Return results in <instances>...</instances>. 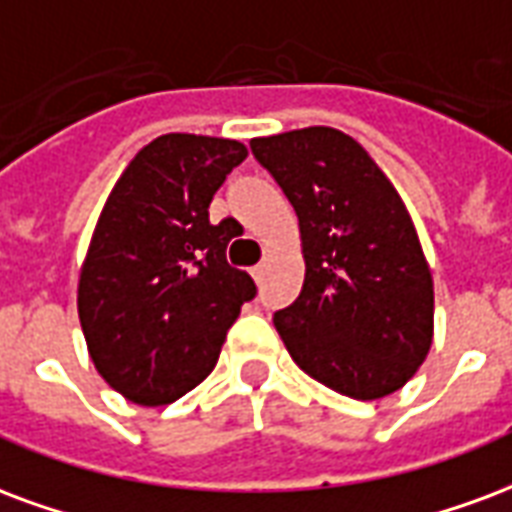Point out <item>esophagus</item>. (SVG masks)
I'll list each match as a JSON object with an SVG mask.
<instances>
[{
	"instance_id": "1",
	"label": "esophagus",
	"mask_w": 512,
	"mask_h": 512,
	"mask_svg": "<svg viewBox=\"0 0 512 512\" xmlns=\"http://www.w3.org/2000/svg\"><path fill=\"white\" fill-rule=\"evenodd\" d=\"M252 276H255V282H263V276H266V263H260V266L252 268Z\"/></svg>"
}]
</instances>
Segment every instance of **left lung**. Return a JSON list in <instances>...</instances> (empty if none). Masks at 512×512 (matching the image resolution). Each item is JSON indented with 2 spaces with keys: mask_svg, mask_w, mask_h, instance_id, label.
I'll return each instance as SVG.
<instances>
[{
  "mask_svg": "<svg viewBox=\"0 0 512 512\" xmlns=\"http://www.w3.org/2000/svg\"><path fill=\"white\" fill-rule=\"evenodd\" d=\"M249 146L298 214L304 287L274 314L290 358L350 399L404 388L434 342V279L391 179L333 127Z\"/></svg>",
  "mask_w": 512,
  "mask_h": 512,
  "instance_id": "left-lung-1",
  "label": "left lung"
}]
</instances>
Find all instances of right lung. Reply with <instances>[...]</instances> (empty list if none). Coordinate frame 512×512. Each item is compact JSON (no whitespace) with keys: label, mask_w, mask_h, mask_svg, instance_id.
<instances>
[{"label":"right lung","mask_w":512,"mask_h":512,"mask_svg":"<svg viewBox=\"0 0 512 512\" xmlns=\"http://www.w3.org/2000/svg\"><path fill=\"white\" fill-rule=\"evenodd\" d=\"M230 138L168 132L113 184L78 276V317L94 369L140 407L181 399L217 366L227 328L257 293L227 266L208 206L246 160Z\"/></svg>","instance_id":"obj_1"}]
</instances>
